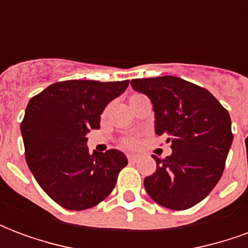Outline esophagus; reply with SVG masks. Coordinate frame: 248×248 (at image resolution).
<instances>
[{"label":"esophagus","mask_w":248,"mask_h":248,"mask_svg":"<svg viewBox=\"0 0 248 248\" xmlns=\"http://www.w3.org/2000/svg\"><path fill=\"white\" fill-rule=\"evenodd\" d=\"M127 159H129V162H137L138 161V155H135V154H129V155H127Z\"/></svg>","instance_id":"esophagus-1"}]
</instances>
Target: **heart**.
I'll return each instance as SVG.
<instances>
[{"label": "heart", "instance_id": "b5f03b06", "mask_svg": "<svg viewBox=\"0 0 248 248\" xmlns=\"http://www.w3.org/2000/svg\"><path fill=\"white\" fill-rule=\"evenodd\" d=\"M124 145L127 146V147H137V146L140 145V140H137V138H130V140H124Z\"/></svg>", "mask_w": 248, "mask_h": 248}]
</instances>
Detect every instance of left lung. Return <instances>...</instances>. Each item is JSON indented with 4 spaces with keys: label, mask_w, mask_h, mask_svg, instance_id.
<instances>
[{
    "label": "left lung",
    "mask_w": 248,
    "mask_h": 248,
    "mask_svg": "<svg viewBox=\"0 0 248 248\" xmlns=\"http://www.w3.org/2000/svg\"><path fill=\"white\" fill-rule=\"evenodd\" d=\"M150 98L155 133L166 135L171 155H156L155 172L143 181L153 201L187 210L217 186L232 142L229 111L203 87L172 76L140 78L130 83Z\"/></svg>",
    "instance_id": "8db88e82"
}]
</instances>
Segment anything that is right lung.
Here are the masks:
<instances>
[{
    "instance_id": "right-lung-1",
    "label": "right lung",
    "mask_w": 248,
    "mask_h": 248,
    "mask_svg": "<svg viewBox=\"0 0 248 248\" xmlns=\"http://www.w3.org/2000/svg\"><path fill=\"white\" fill-rule=\"evenodd\" d=\"M129 81L56 82L33 97L21 122L25 158L41 188L67 210L102 202L127 165L124 153H89L86 134L99 129L101 114Z\"/></svg>"
}]
</instances>
